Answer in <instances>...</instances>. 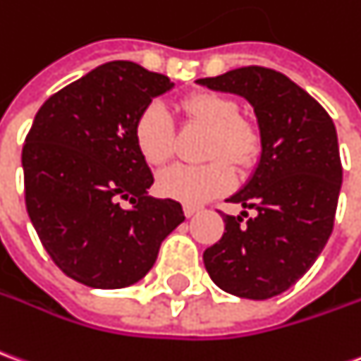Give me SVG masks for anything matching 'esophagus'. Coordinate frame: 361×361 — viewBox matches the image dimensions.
Returning <instances> with one entry per match:
<instances>
[{
	"mask_svg": "<svg viewBox=\"0 0 361 361\" xmlns=\"http://www.w3.org/2000/svg\"><path fill=\"white\" fill-rule=\"evenodd\" d=\"M201 211V207L199 205H183V215L185 216H193L195 213Z\"/></svg>",
	"mask_w": 361,
	"mask_h": 361,
	"instance_id": "34e87169",
	"label": "esophagus"
}]
</instances>
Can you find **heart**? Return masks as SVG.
<instances>
[{"instance_id": "1", "label": "heart", "mask_w": 361, "mask_h": 361, "mask_svg": "<svg viewBox=\"0 0 361 361\" xmlns=\"http://www.w3.org/2000/svg\"><path fill=\"white\" fill-rule=\"evenodd\" d=\"M183 115L193 123L209 127L203 166L178 164L156 180L162 197L197 205L223 195L233 188L236 168H250L262 154V135L254 123L240 117V107L233 97L215 92L189 93L180 103ZM137 152L148 166H162L173 152V121L160 103H148L133 125Z\"/></svg>"}]
</instances>
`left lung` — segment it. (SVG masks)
<instances>
[{
    "label": "left lung",
    "instance_id": "left-lung-1",
    "mask_svg": "<svg viewBox=\"0 0 361 361\" xmlns=\"http://www.w3.org/2000/svg\"><path fill=\"white\" fill-rule=\"evenodd\" d=\"M197 82L246 97L262 135L256 172L228 199L256 215L244 221L223 213V236L203 262L226 293L269 299L307 274L332 234L342 185L336 128L321 103L271 68H236Z\"/></svg>",
    "mask_w": 361,
    "mask_h": 361
}]
</instances>
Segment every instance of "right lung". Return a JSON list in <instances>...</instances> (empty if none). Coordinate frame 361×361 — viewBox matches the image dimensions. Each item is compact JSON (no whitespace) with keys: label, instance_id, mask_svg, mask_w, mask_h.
Returning a JSON list of instances; mask_svg holds the SVG:
<instances>
[{"label":"right lung","instance_id":"add662e5","mask_svg":"<svg viewBox=\"0 0 361 361\" xmlns=\"http://www.w3.org/2000/svg\"><path fill=\"white\" fill-rule=\"evenodd\" d=\"M172 85L113 60L50 95L32 121L21 156L27 213L52 262L84 286L137 283L185 221L178 201L146 195L154 178L133 140L138 113Z\"/></svg>","mask_w":361,"mask_h":361}]
</instances>
